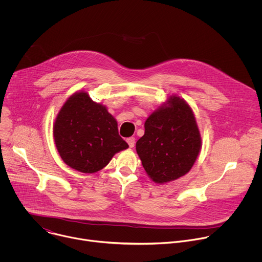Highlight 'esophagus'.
I'll list each match as a JSON object with an SVG mask.
<instances>
[{"label":"esophagus","mask_w":262,"mask_h":262,"mask_svg":"<svg viewBox=\"0 0 262 262\" xmlns=\"http://www.w3.org/2000/svg\"><path fill=\"white\" fill-rule=\"evenodd\" d=\"M126 142H127V144H128V146L129 147H134L135 146V138L134 137H129V138H127L126 139Z\"/></svg>","instance_id":"obj_1"}]
</instances>
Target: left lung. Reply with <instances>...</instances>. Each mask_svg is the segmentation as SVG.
Wrapping results in <instances>:
<instances>
[{"mask_svg": "<svg viewBox=\"0 0 262 262\" xmlns=\"http://www.w3.org/2000/svg\"><path fill=\"white\" fill-rule=\"evenodd\" d=\"M201 148V137L190 105L171 96L145 122V134L137 141V154L154 181L164 183L188 173Z\"/></svg>", "mask_w": 262, "mask_h": 262, "instance_id": "8db88e82", "label": "left lung"}]
</instances>
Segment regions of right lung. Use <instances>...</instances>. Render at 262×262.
<instances>
[{
	"label": "right lung",
	"mask_w": 262,
	"mask_h": 262,
	"mask_svg": "<svg viewBox=\"0 0 262 262\" xmlns=\"http://www.w3.org/2000/svg\"><path fill=\"white\" fill-rule=\"evenodd\" d=\"M54 138L61 159L82 173H95L115 154L128 147L119 136L117 121L104 105L86 92L71 95L54 124Z\"/></svg>",
	"instance_id": "1"
}]
</instances>
